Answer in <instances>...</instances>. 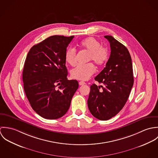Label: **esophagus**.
Here are the masks:
<instances>
[{
    "label": "esophagus",
    "mask_w": 158,
    "mask_h": 158,
    "mask_svg": "<svg viewBox=\"0 0 158 158\" xmlns=\"http://www.w3.org/2000/svg\"><path fill=\"white\" fill-rule=\"evenodd\" d=\"M85 85V83L84 81H80L79 82V85L80 86H81V85Z\"/></svg>",
    "instance_id": "1"
}]
</instances>
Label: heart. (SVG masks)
<instances>
[{
    "label": "heart",
    "instance_id": "obj_1",
    "mask_svg": "<svg viewBox=\"0 0 158 158\" xmlns=\"http://www.w3.org/2000/svg\"><path fill=\"white\" fill-rule=\"evenodd\" d=\"M80 47L89 53L88 61H92L97 66H102L109 58L108 47L101 45L99 41L94 37H89L80 43ZM65 60L70 66H74L76 63V50L69 47L65 53ZM95 71V67L91 63L86 65H77L70 70V75L74 79L87 80Z\"/></svg>",
    "mask_w": 158,
    "mask_h": 158
}]
</instances>
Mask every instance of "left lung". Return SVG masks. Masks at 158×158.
Listing matches in <instances>:
<instances>
[{
  "mask_svg": "<svg viewBox=\"0 0 158 158\" xmlns=\"http://www.w3.org/2000/svg\"><path fill=\"white\" fill-rule=\"evenodd\" d=\"M104 37L110 42L111 55L106 67L95 77L103 86L92 84L88 100L90 113L101 120H109L122 110L134 83L132 61L127 48L112 36Z\"/></svg>",
  "mask_w": 158,
  "mask_h": 158,
  "instance_id": "left-lung-1",
  "label": "left lung"
}]
</instances>
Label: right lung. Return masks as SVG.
<instances>
[{
	"label": "right lung",
	"instance_id": "right-lung-1",
	"mask_svg": "<svg viewBox=\"0 0 158 158\" xmlns=\"http://www.w3.org/2000/svg\"><path fill=\"white\" fill-rule=\"evenodd\" d=\"M73 36H52L28 52L23 69V89L33 110L42 117L63 116L78 88L75 80H68L65 53Z\"/></svg>",
	"mask_w": 158,
	"mask_h": 158
}]
</instances>
